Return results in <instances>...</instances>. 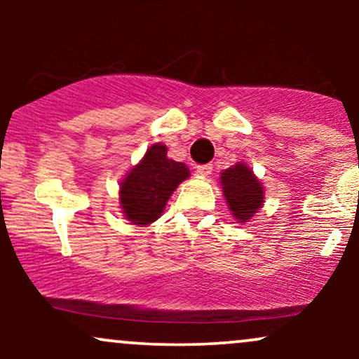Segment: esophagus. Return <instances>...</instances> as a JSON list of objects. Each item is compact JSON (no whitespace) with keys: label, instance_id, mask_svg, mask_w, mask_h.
Instances as JSON below:
<instances>
[{"label":"esophagus","instance_id":"1","mask_svg":"<svg viewBox=\"0 0 359 359\" xmlns=\"http://www.w3.org/2000/svg\"><path fill=\"white\" fill-rule=\"evenodd\" d=\"M212 172V165L211 163H205V165H197V174H201L203 177H209Z\"/></svg>","mask_w":359,"mask_h":359}]
</instances>
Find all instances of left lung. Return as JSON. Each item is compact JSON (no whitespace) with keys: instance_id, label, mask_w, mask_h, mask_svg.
<instances>
[{"instance_id":"obj_1","label":"left lung","mask_w":359,"mask_h":359,"mask_svg":"<svg viewBox=\"0 0 359 359\" xmlns=\"http://www.w3.org/2000/svg\"><path fill=\"white\" fill-rule=\"evenodd\" d=\"M219 184L228 209L240 224L250 222L265 203V187L262 180L245 162H236L221 172Z\"/></svg>"}]
</instances>
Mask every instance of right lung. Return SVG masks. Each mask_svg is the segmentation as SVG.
I'll list each match as a JSON object with an SVG mask.
<instances>
[{"label": "right lung", "instance_id": "1", "mask_svg": "<svg viewBox=\"0 0 359 359\" xmlns=\"http://www.w3.org/2000/svg\"><path fill=\"white\" fill-rule=\"evenodd\" d=\"M189 177V167L168 158L163 143L148 147L143 158L128 170L119 184V209L125 219L135 226L155 222L175 189Z\"/></svg>", "mask_w": 359, "mask_h": 359}]
</instances>
